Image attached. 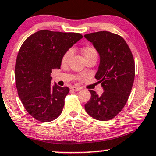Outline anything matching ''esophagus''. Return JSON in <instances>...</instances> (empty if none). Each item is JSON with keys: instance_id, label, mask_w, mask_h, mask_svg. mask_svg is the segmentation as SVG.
<instances>
[{"instance_id": "34e87169", "label": "esophagus", "mask_w": 156, "mask_h": 156, "mask_svg": "<svg viewBox=\"0 0 156 156\" xmlns=\"http://www.w3.org/2000/svg\"><path fill=\"white\" fill-rule=\"evenodd\" d=\"M71 90L73 91H80L81 90V87H72Z\"/></svg>"}]
</instances>
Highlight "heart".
<instances>
[{
	"label": "heart",
	"instance_id": "obj_1",
	"mask_svg": "<svg viewBox=\"0 0 156 156\" xmlns=\"http://www.w3.org/2000/svg\"><path fill=\"white\" fill-rule=\"evenodd\" d=\"M82 53H83V57H84V58L85 57L91 56V55H97V54H96V50L90 46L84 47V48L82 49ZM71 55H72V50L67 51L64 55H63V57H62V63H66V62L69 60V59L70 58Z\"/></svg>",
	"mask_w": 156,
	"mask_h": 156
}]
</instances>
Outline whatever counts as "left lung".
<instances>
[{
    "label": "left lung",
    "instance_id": "left-lung-1",
    "mask_svg": "<svg viewBox=\"0 0 156 156\" xmlns=\"http://www.w3.org/2000/svg\"><path fill=\"white\" fill-rule=\"evenodd\" d=\"M100 57L95 78L104 92L101 96L90 90L91 98L84 105L90 117L100 121L115 117L126 105L134 80L135 66L129 45L120 36L108 31L85 34Z\"/></svg>",
    "mask_w": 156,
    "mask_h": 156
}]
</instances>
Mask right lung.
<instances>
[{"label":"right lung","mask_w":156,"mask_h":156,"mask_svg":"<svg viewBox=\"0 0 156 156\" xmlns=\"http://www.w3.org/2000/svg\"><path fill=\"white\" fill-rule=\"evenodd\" d=\"M83 37L78 33L42 30L25 39L15 66V79L19 98L31 117L51 122L61 114L67 87L51 84L53 69H60L63 55Z\"/></svg>","instance_id":"obj_1"}]
</instances>
